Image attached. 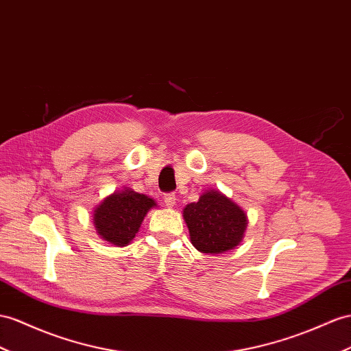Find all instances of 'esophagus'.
<instances>
[{
  "mask_svg": "<svg viewBox=\"0 0 351 351\" xmlns=\"http://www.w3.org/2000/svg\"><path fill=\"white\" fill-rule=\"evenodd\" d=\"M165 203H166L167 208H173L175 203H176L175 193H166L165 194Z\"/></svg>",
  "mask_w": 351,
  "mask_h": 351,
  "instance_id": "esophagus-1",
  "label": "esophagus"
}]
</instances>
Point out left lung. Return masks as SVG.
<instances>
[{
    "label": "left lung",
    "mask_w": 351,
    "mask_h": 351,
    "mask_svg": "<svg viewBox=\"0 0 351 351\" xmlns=\"http://www.w3.org/2000/svg\"><path fill=\"white\" fill-rule=\"evenodd\" d=\"M191 243L203 254H222L234 249L247 226L245 212L218 191H208L184 209Z\"/></svg>",
    "instance_id": "obj_1"
}]
</instances>
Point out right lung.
<instances>
[{"mask_svg": "<svg viewBox=\"0 0 351 351\" xmlns=\"http://www.w3.org/2000/svg\"><path fill=\"white\" fill-rule=\"evenodd\" d=\"M156 202L149 197L124 190L114 193L95 210V227L104 240L117 246L129 245L139 231L147 212Z\"/></svg>", "mask_w": 351, "mask_h": 351, "instance_id": "right-lung-1", "label": "right lung"}]
</instances>
